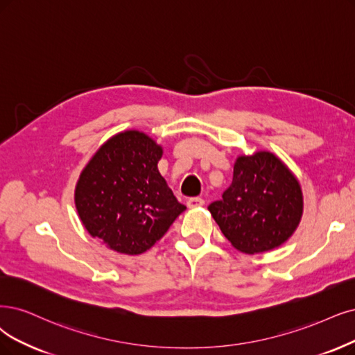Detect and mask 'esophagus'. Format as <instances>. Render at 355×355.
I'll use <instances>...</instances> for the list:
<instances>
[{
  "instance_id": "obj_1",
  "label": "esophagus",
  "mask_w": 355,
  "mask_h": 355,
  "mask_svg": "<svg viewBox=\"0 0 355 355\" xmlns=\"http://www.w3.org/2000/svg\"><path fill=\"white\" fill-rule=\"evenodd\" d=\"M205 205V200L202 199V198H190L189 200H187V206L189 207H199V206H203Z\"/></svg>"
}]
</instances>
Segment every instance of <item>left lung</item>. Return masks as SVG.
<instances>
[{
	"label": "left lung",
	"mask_w": 355,
	"mask_h": 355,
	"mask_svg": "<svg viewBox=\"0 0 355 355\" xmlns=\"http://www.w3.org/2000/svg\"><path fill=\"white\" fill-rule=\"evenodd\" d=\"M300 182L278 156L260 150L239 156L231 186L209 205L227 240L245 254L282 245L303 216Z\"/></svg>",
	"instance_id": "obj_1"
}]
</instances>
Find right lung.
Listing matches in <instances>:
<instances>
[{"instance_id":"right-lung-1","label":"right lung","mask_w":355,"mask_h":355,"mask_svg":"<svg viewBox=\"0 0 355 355\" xmlns=\"http://www.w3.org/2000/svg\"><path fill=\"white\" fill-rule=\"evenodd\" d=\"M162 153L148 135L127 130L105 141L78 177L77 214L111 250L144 253L186 211L157 169Z\"/></svg>"}]
</instances>
